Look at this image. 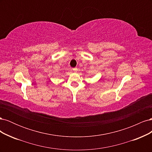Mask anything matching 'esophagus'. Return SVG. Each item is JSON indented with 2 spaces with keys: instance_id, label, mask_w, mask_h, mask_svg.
Returning <instances> with one entry per match:
<instances>
[{
  "instance_id": "obj_1",
  "label": "esophagus",
  "mask_w": 152,
  "mask_h": 152,
  "mask_svg": "<svg viewBox=\"0 0 152 152\" xmlns=\"http://www.w3.org/2000/svg\"><path fill=\"white\" fill-rule=\"evenodd\" d=\"M73 70L74 71V72H77V68H73Z\"/></svg>"
}]
</instances>
